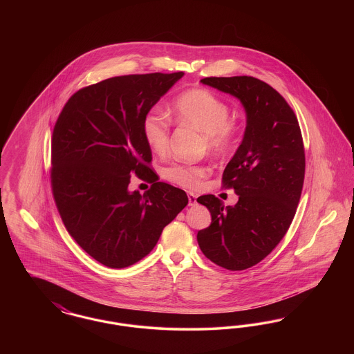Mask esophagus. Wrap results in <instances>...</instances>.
Wrapping results in <instances>:
<instances>
[{
  "instance_id": "34e87169",
  "label": "esophagus",
  "mask_w": 354,
  "mask_h": 354,
  "mask_svg": "<svg viewBox=\"0 0 354 354\" xmlns=\"http://www.w3.org/2000/svg\"><path fill=\"white\" fill-rule=\"evenodd\" d=\"M188 205H195V204H198L196 202V199H198V196L195 195V194H192V192H188Z\"/></svg>"
}]
</instances>
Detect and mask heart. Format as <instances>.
I'll use <instances>...</instances> for the list:
<instances>
[{
  "mask_svg": "<svg viewBox=\"0 0 354 354\" xmlns=\"http://www.w3.org/2000/svg\"><path fill=\"white\" fill-rule=\"evenodd\" d=\"M174 120L189 126L204 134L209 151L224 153L234 145V127L230 123L231 111L219 97L204 88H194L180 94L171 106ZM142 133L152 151H166L169 146V122L159 110H150L142 122ZM204 166L172 165L165 171V178L175 185L196 188L207 176Z\"/></svg>",
  "mask_w": 354,
  "mask_h": 354,
  "instance_id": "b5f03b06",
  "label": "heart"
}]
</instances>
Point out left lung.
Instances as JSON below:
<instances>
[{"mask_svg": "<svg viewBox=\"0 0 354 354\" xmlns=\"http://www.w3.org/2000/svg\"><path fill=\"white\" fill-rule=\"evenodd\" d=\"M201 82L239 100L247 124L223 172L239 201L224 207L214 195L198 198L212 219L198 232V243L220 267L247 270L272 252L296 214L305 174L303 136L293 110L270 84L247 75Z\"/></svg>", "mask_w": 354, "mask_h": 354, "instance_id": "8db88e82", "label": "left lung"}]
</instances>
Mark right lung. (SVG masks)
<instances>
[{
	"label": "right lung",
	"instance_id": "1",
	"mask_svg": "<svg viewBox=\"0 0 354 354\" xmlns=\"http://www.w3.org/2000/svg\"><path fill=\"white\" fill-rule=\"evenodd\" d=\"M185 75H120L87 86L65 104L51 140V187L68 234L109 268H126L151 252L163 228L188 204L183 189L156 182L142 122ZM154 182L128 189L131 174Z\"/></svg>",
	"mask_w": 354,
	"mask_h": 354
}]
</instances>
